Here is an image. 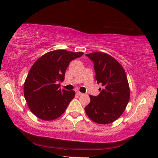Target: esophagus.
<instances>
[{
	"label": "esophagus",
	"instance_id": "34e87169",
	"mask_svg": "<svg viewBox=\"0 0 158 158\" xmlns=\"http://www.w3.org/2000/svg\"><path fill=\"white\" fill-rule=\"evenodd\" d=\"M75 92H76V94H78V95H82V94H83V93H81V92H80L79 91H78V90H76V91H75Z\"/></svg>",
	"mask_w": 158,
	"mask_h": 158
}]
</instances>
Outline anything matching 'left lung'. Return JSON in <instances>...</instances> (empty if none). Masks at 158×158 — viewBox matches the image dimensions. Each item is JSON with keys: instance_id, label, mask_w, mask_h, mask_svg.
Returning <instances> with one entry per match:
<instances>
[{"instance_id": "left-lung-1", "label": "left lung", "mask_w": 158, "mask_h": 158, "mask_svg": "<svg viewBox=\"0 0 158 158\" xmlns=\"http://www.w3.org/2000/svg\"><path fill=\"white\" fill-rule=\"evenodd\" d=\"M94 65L97 83L102 86L97 96L89 95L85 113L100 124L113 122L122 115L130 100V88L122 66L112 56L102 52L87 53Z\"/></svg>"}]
</instances>
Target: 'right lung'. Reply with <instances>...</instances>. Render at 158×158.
<instances>
[{"label":"right lung","instance_id":"1","mask_svg":"<svg viewBox=\"0 0 158 158\" xmlns=\"http://www.w3.org/2000/svg\"><path fill=\"white\" fill-rule=\"evenodd\" d=\"M83 52L58 49L46 53L31 67L23 85V94L30 110L38 118L50 121L64 113L75 92L60 88L66 70Z\"/></svg>","mask_w":158,"mask_h":158}]
</instances>
